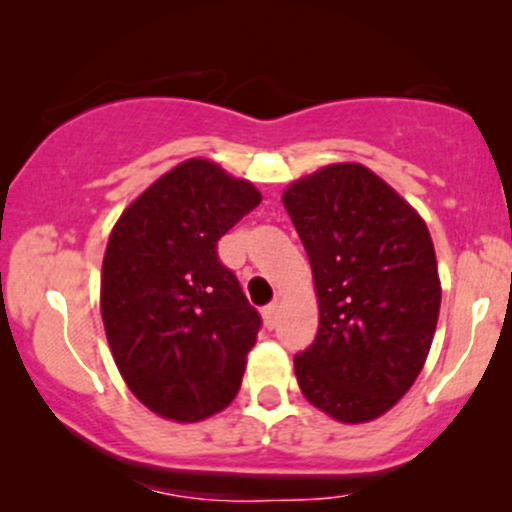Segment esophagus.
Listing matches in <instances>:
<instances>
[{"label":"esophagus","mask_w":512,"mask_h":512,"mask_svg":"<svg viewBox=\"0 0 512 512\" xmlns=\"http://www.w3.org/2000/svg\"><path fill=\"white\" fill-rule=\"evenodd\" d=\"M262 317H264V325L272 330V327L276 325V320H279V303H269L267 308L262 310Z\"/></svg>","instance_id":"esophagus-1"}]
</instances>
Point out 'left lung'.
Returning <instances> with one entry per match:
<instances>
[{
    "label": "left lung",
    "mask_w": 512,
    "mask_h": 512,
    "mask_svg": "<svg viewBox=\"0 0 512 512\" xmlns=\"http://www.w3.org/2000/svg\"><path fill=\"white\" fill-rule=\"evenodd\" d=\"M313 269L320 327L293 358L301 392L342 424L378 419L424 368L440 310L424 219L361 163H334L286 187Z\"/></svg>",
    "instance_id": "1"
}]
</instances>
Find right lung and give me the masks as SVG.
Masks as SVG:
<instances>
[{"label": "right lung", "mask_w": 512, "mask_h": 512, "mask_svg": "<svg viewBox=\"0 0 512 512\" xmlns=\"http://www.w3.org/2000/svg\"><path fill=\"white\" fill-rule=\"evenodd\" d=\"M260 202L252 182L190 158L134 199L110 233L105 337L129 390L163 419L202 421L238 395L262 320L216 243Z\"/></svg>", "instance_id": "add662e5"}]
</instances>
